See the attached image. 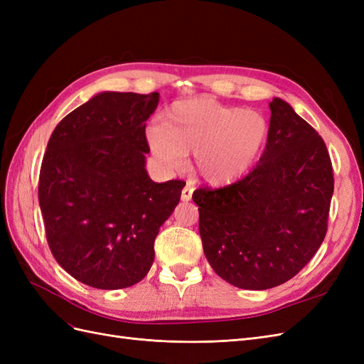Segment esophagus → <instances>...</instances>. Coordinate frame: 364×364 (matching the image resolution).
<instances>
[{"label": "esophagus", "mask_w": 364, "mask_h": 364, "mask_svg": "<svg viewBox=\"0 0 364 364\" xmlns=\"http://www.w3.org/2000/svg\"><path fill=\"white\" fill-rule=\"evenodd\" d=\"M193 191H194V186H193L191 183H186V186L182 190L181 199H182L183 202H190L191 197H193Z\"/></svg>", "instance_id": "obj_1"}]
</instances>
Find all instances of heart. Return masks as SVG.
<instances>
[{
    "label": "heart",
    "instance_id": "1",
    "mask_svg": "<svg viewBox=\"0 0 364 364\" xmlns=\"http://www.w3.org/2000/svg\"><path fill=\"white\" fill-rule=\"evenodd\" d=\"M270 126L257 111L225 106L208 98L173 105L147 130L150 151L168 170H182L188 153L196 167L213 185L240 179L257 162L267 144Z\"/></svg>",
    "mask_w": 364,
    "mask_h": 364
}]
</instances>
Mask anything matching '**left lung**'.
Instances as JSON below:
<instances>
[{
  "instance_id": "left-lung-1",
  "label": "left lung",
  "mask_w": 364,
  "mask_h": 364,
  "mask_svg": "<svg viewBox=\"0 0 364 364\" xmlns=\"http://www.w3.org/2000/svg\"><path fill=\"white\" fill-rule=\"evenodd\" d=\"M270 134L258 165L245 179L193 194L209 266L245 290L291 279L321 247L334 191L323 139L274 97Z\"/></svg>"
}]
</instances>
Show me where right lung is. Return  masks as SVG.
<instances>
[{"instance_id": "right-lung-1", "label": "right lung", "mask_w": 364, "mask_h": 364, "mask_svg": "<svg viewBox=\"0 0 364 364\" xmlns=\"http://www.w3.org/2000/svg\"><path fill=\"white\" fill-rule=\"evenodd\" d=\"M158 103V92H98L48 141L38 191L48 246L90 287L144 279L159 228L181 200L182 181L153 182L146 170V121Z\"/></svg>"}]
</instances>
